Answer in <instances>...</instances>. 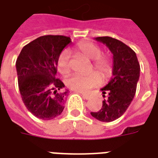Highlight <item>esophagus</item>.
I'll use <instances>...</instances> for the list:
<instances>
[{"label": "esophagus", "instance_id": "1", "mask_svg": "<svg viewBox=\"0 0 158 158\" xmlns=\"http://www.w3.org/2000/svg\"><path fill=\"white\" fill-rule=\"evenodd\" d=\"M82 94V96H83V98L86 99V100H89V99L91 98V96L89 95V94Z\"/></svg>", "mask_w": 158, "mask_h": 158}]
</instances>
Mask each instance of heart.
Listing matches in <instances>:
<instances>
[{"label":"heart","mask_w":158,"mask_h":158,"mask_svg":"<svg viewBox=\"0 0 158 158\" xmlns=\"http://www.w3.org/2000/svg\"><path fill=\"white\" fill-rule=\"evenodd\" d=\"M77 50L89 59L93 60L91 70L95 69L100 74L93 72L87 76L72 74L65 80L67 87L72 90L81 93H87L93 88L99 86L102 78L107 79L112 73V62L110 58L102 56V49L91 42H83L77 46ZM58 71L62 74H68L70 70V53L68 50L62 51L56 61Z\"/></svg>","instance_id":"b5f03b06"}]
</instances>
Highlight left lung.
Returning <instances> with one entry per match:
<instances>
[{
  "label": "left lung",
  "instance_id": "obj_1",
  "mask_svg": "<svg viewBox=\"0 0 158 158\" xmlns=\"http://www.w3.org/2000/svg\"><path fill=\"white\" fill-rule=\"evenodd\" d=\"M95 40L105 44L113 55V77L101 89V110L91 112L93 117L102 122H110L120 118L127 110L136 93L140 75V65L134 51L122 42L110 37H98Z\"/></svg>",
  "mask_w": 158,
  "mask_h": 158
}]
</instances>
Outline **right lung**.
Instances as JSON below:
<instances>
[{
  "label": "right lung",
  "instance_id": "right-lung-1",
  "mask_svg": "<svg viewBox=\"0 0 158 158\" xmlns=\"http://www.w3.org/2000/svg\"><path fill=\"white\" fill-rule=\"evenodd\" d=\"M71 43L69 37L46 35L24 46L16 60L19 89L23 103L41 120H52L64 110L69 90L56 78L59 55Z\"/></svg>",
  "mask_w": 158,
  "mask_h": 158
}]
</instances>
